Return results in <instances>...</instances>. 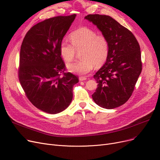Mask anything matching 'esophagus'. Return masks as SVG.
<instances>
[{
  "label": "esophagus",
  "instance_id": "34e87169",
  "mask_svg": "<svg viewBox=\"0 0 160 160\" xmlns=\"http://www.w3.org/2000/svg\"><path fill=\"white\" fill-rule=\"evenodd\" d=\"M87 80V78L85 77H80L79 78L80 81H83V80Z\"/></svg>",
  "mask_w": 160,
  "mask_h": 160
}]
</instances>
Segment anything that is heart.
<instances>
[{
  "instance_id": "obj_1",
  "label": "heart",
  "mask_w": 160,
  "mask_h": 160,
  "mask_svg": "<svg viewBox=\"0 0 160 160\" xmlns=\"http://www.w3.org/2000/svg\"><path fill=\"white\" fill-rule=\"evenodd\" d=\"M69 38L71 43L62 41L60 43V54L63 60L70 63L80 52L82 60L67 65L68 69L75 74L85 75L96 67L102 65L109 54V43L106 38L90 28L83 27L72 32Z\"/></svg>"
}]
</instances>
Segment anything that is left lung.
<instances>
[{"mask_svg":"<svg viewBox=\"0 0 160 160\" xmlns=\"http://www.w3.org/2000/svg\"><path fill=\"white\" fill-rule=\"evenodd\" d=\"M85 19L96 25L109 43L106 62L93 76L98 85L92 98L103 108H117L128 101L142 71L139 43L110 16L89 14Z\"/></svg>","mask_w":160,"mask_h":160,"instance_id":"8db88e82","label":"left lung"}]
</instances>
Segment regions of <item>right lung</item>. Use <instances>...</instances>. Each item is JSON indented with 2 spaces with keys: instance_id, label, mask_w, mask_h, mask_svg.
<instances>
[{
  "instance_id": "add662e5",
  "label": "right lung",
  "mask_w": 160,
  "mask_h": 160,
  "mask_svg": "<svg viewBox=\"0 0 160 160\" xmlns=\"http://www.w3.org/2000/svg\"><path fill=\"white\" fill-rule=\"evenodd\" d=\"M76 14L57 16L33 26L21 47L19 80L30 102L50 114L62 112L72 99L77 76L66 72L60 46Z\"/></svg>"
}]
</instances>
